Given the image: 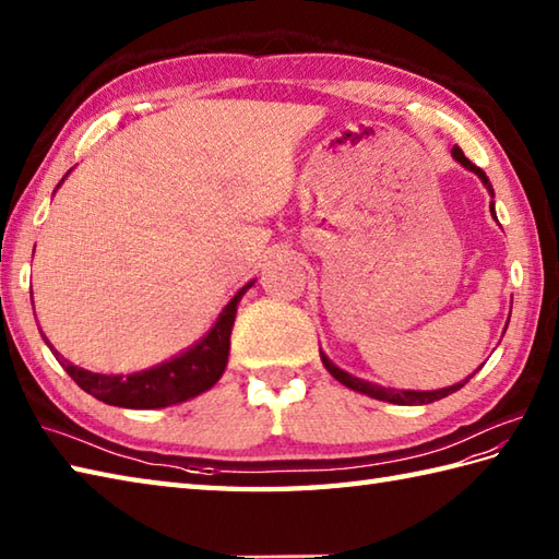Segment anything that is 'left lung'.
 <instances>
[{"label":"left lung","mask_w":559,"mask_h":559,"mask_svg":"<svg viewBox=\"0 0 559 559\" xmlns=\"http://www.w3.org/2000/svg\"><path fill=\"white\" fill-rule=\"evenodd\" d=\"M453 158H455V162H461L465 168H471L473 174L480 176V180H483V183L487 186V190L492 192V188H489V180H487V176H485V170H483V168H477V166L471 162V158L463 154L461 146H453ZM321 359H323V364H325V369H328L330 373H333L340 383H345L347 389H352V391H359V393H367V395L376 397V401H389V403H397V405H415V403H419V405H427V403L441 401V397H447L449 393L463 389V385L468 383V379H471V376H468V379H465L463 383L449 385V389H441V391H393V389H383V385H376V383H369V381L355 379V376H349L347 371L337 369L335 364L330 361V359L323 355V352H321Z\"/></svg>","instance_id":"8db88e82"}]
</instances>
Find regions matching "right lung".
<instances>
[{
  "label": "right lung",
  "instance_id": "1",
  "mask_svg": "<svg viewBox=\"0 0 559 559\" xmlns=\"http://www.w3.org/2000/svg\"><path fill=\"white\" fill-rule=\"evenodd\" d=\"M253 287V282L238 292L234 299L226 304V309L216 318L214 328L202 340L200 345L188 349L186 355L170 359L162 367L146 369L132 376H104L79 369L64 357L57 355L62 369L72 376L79 389L88 395L98 397L108 405L118 407H136V409H154L183 403L188 397H195L219 381L229 359V337L236 318V304L241 301L246 289Z\"/></svg>",
  "mask_w": 559,
  "mask_h": 559
}]
</instances>
